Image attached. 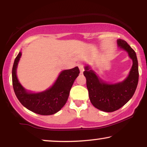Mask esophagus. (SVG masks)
<instances>
[{"label":"esophagus","mask_w":147,"mask_h":147,"mask_svg":"<svg viewBox=\"0 0 147 147\" xmlns=\"http://www.w3.org/2000/svg\"><path fill=\"white\" fill-rule=\"evenodd\" d=\"M78 67H79V69L80 70V73L82 74L83 73V71H84V64L83 63H78Z\"/></svg>","instance_id":"34e87169"}]
</instances>
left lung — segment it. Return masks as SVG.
Here are the masks:
<instances>
[{
    "label": "left lung",
    "instance_id": "left-lung-1",
    "mask_svg": "<svg viewBox=\"0 0 147 147\" xmlns=\"http://www.w3.org/2000/svg\"><path fill=\"white\" fill-rule=\"evenodd\" d=\"M117 43L118 47L125 50L132 60L130 73L123 82L106 83L89 66H86L84 71L90 102L95 108L106 112L116 111L127 103L134 95L138 82V60L135 51L124 40L118 39Z\"/></svg>",
    "mask_w": 147,
    "mask_h": 147
}]
</instances>
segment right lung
Segmentation results:
<instances>
[{"instance_id":"right-lung-1","label":"right lung","mask_w":147,"mask_h":147,"mask_svg":"<svg viewBox=\"0 0 147 147\" xmlns=\"http://www.w3.org/2000/svg\"><path fill=\"white\" fill-rule=\"evenodd\" d=\"M21 56V52H19L12 69L13 89L18 100L28 110L41 115H51L59 111L67 102L72 85L79 76V68L63 70L49 89L39 93H31L21 86L17 77V68Z\"/></svg>"}]
</instances>
